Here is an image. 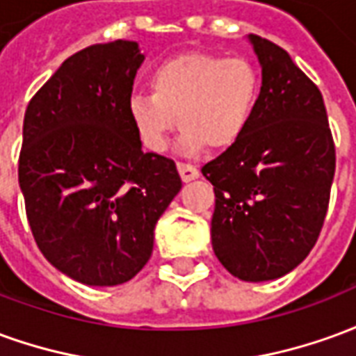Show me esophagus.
<instances>
[{"instance_id":"esophagus-1","label":"esophagus","mask_w":356,"mask_h":356,"mask_svg":"<svg viewBox=\"0 0 356 356\" xmlns=\"http://www.w3.org/2000/svg\"><path fill=\"white\" fill-rule=\"evenodd\" d=\"M177 170H179V175H181V179L185 181V183H188V181H194V179H198V175H200V171H198V168H194V165H191V163H177Z\"/></svg>"}]
</instances>
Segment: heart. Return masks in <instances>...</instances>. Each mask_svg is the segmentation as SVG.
<instances>
[{
	"instance_id": "obj_1",
	"label": "heart",
	"mask_w": 356,
	"mask_h": 356,
	"mask_svg": "<svg viewBox=\"0 0 356 356\" xmlns=\"http://www.w3.org/2000/svg\"><path fill=\"white\" fill-rule=\"evenodd\" d=\"M150 91L127 101V116L143 147L163 152L179 114L185 127L179 150L196 154L206 145L213 150L232 147L246 133L261 80L246 58L186 53L156 66Z\"/></svg>"
}]
</instances>
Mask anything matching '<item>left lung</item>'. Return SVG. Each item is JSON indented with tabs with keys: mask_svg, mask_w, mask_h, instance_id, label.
<instances>
[{
	"mask_svg": "<svg viewBox=\"0 0 356 356\" xmlns=\"http://www.w3.org/2000/svg\"><path fill=\"white\" fill-rule=\"evenodd\" d=\"M261 93L246 133L202 168L213 185L211 246L232 276L288 275L321 234L336 171L326 106L313 81L276 43L250 34Z\"/></svg>",
	"mask_w": 356,
	"mask_h": 356,
	"instance_id": "left-lung-1",
	"label": "left lung"
}]
</instances>
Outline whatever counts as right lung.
Segmentation results:
<instances>
[{"instance_id": "add662e5", "label": "right lung", "mask_w": 356, "mask_h": 356, "mask_svg": "<svg viewBox=\"0 0 356 356\" xmlns=\"http://www.w3.org/2000/svg\"><path fill=\"white\" fill-rule=\"evenodd\" d=\"M145 55L116 40L78 51L28 102L19 185L34 240L60 273L116 286L147 265L181 191L175 162L143 152L127 116Z\"/></svg>"}]
</instances>
